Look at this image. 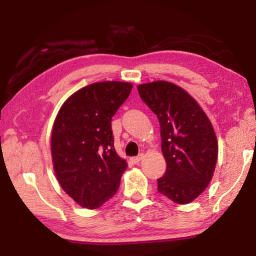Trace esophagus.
<instances>
[{
	"label": "esophagus",
	"instance_id": "34e87169",
	"mask_svg": "<svg viewBox=\"0 0 256 256\" xmlns=\"http://www.w3.org/2000/svg\"><path fill=\"white\" fill-rule=\"evenodd\" d=\"M142 158H144V154H140V156H138V157H134V158H132V162H134V164H138L142 160Z\"/></svg>",
	"mask_w": 256,
	"mask_h": 256
}]
</instances>
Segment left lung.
Returning <instances> with one entry per match:
<instances>
[{
    "label": "left lung",
    "mask_w": 256,
    "mask_h": 256,
    "mask_svg": "<svg viewBox=\"0 0 256 256\" xmlns=\"http://www.w3.org/2000/svg\"><path fill=\"white\" fill-rule=\"evenodd\" d=\"M138 90L160 124L167 168L157 180L159 193L178 204H188L214 176L218 158L214 126L196 99L172 82L138 84Z\"/></svg>",
    "instance_id": "obj_1"
}]
</instances>
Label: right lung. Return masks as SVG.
Listing matches in <instances>:
<instances>
[{
    "label": "right lung",
    "mask_w": 256,
    "mask_h": 256,
    "mask_svg": "<svg viewBox=\"0 0 256 256\" xmlns=\"http://www.w3.org/2000/svg\"><path fill=\"white\" fill-rule=\"evenodd\" d=\"M133 84L104 81L71 94L56 115L52 160L60 188L78 204L97 209L115 196L126 160L114 148L112 118Z\"/></svg>",
    "instance_id": "1"
}]
</instances>
